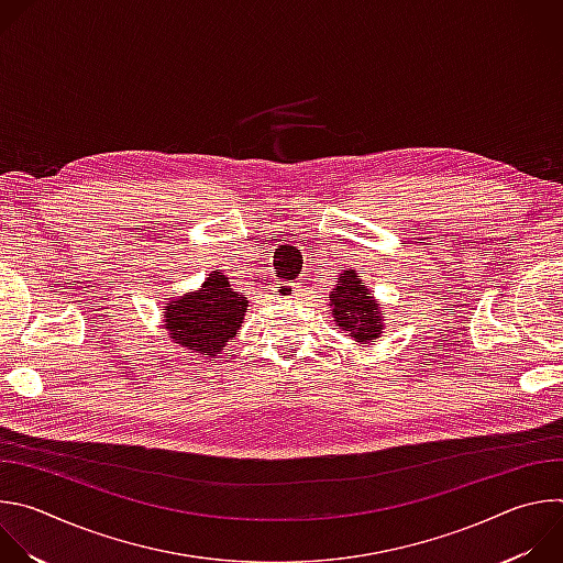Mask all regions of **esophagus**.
Masks as SVG:
<instances>
[{
	"mask_svg": "<svg viewBox=\"0 0 563 563\" xmlns=\"http://www.w3.org/2000/svg\"><path fill=\"white\" fill-rule=\"evenodd\" d=\"M274 291H276V298L289 300V298H296V296H298V285H296V283H278Z\"/></svg>",
	"mask_w": 563,
	"mask_h": 563,
	"instance_id": "obj_1",
	"label": "esophagus"
}]
</instances>
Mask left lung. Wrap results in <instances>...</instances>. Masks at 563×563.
I'll return each mask as SVG.
<instances>
[{
	"label": "left lung",
	"mask_w": 563,
	"mask_h": 563,
	"mask_svg": "<svg viewBox=\"0 0 563 563\" xmlns=\"http://www.w3.org/2000/svg\"><path fill=\"white\" fill-rule=\"evenodd\" d=\"M330 311L336 320V330L352 336L358 345L376 343L387 328L378 298L365 287L356 269H347L336 278L330 291Z\"/></svg>",
	"instance_id": "left-lung-1"
}]
</instances>
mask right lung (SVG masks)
I'll use <instances>...</instances> for the list:
<instances>
[{
    "mask_svg": "<svg viewBox=\"0 0 563 563\" xmlns=\"http://www.w3.org/2000/svg\"><path fill=\"white\" fill-rule=\"evenodd\" d=\"M250 300L233 291L229 278L216 269L205 283L178 298H167L163 330L180 347L202 358H216L245 323Z\"/></svg>",
    "mask_w": 563,
    "mask_h": 563,
    "instance_id": "obj_1",
    "label": "right lung"
}]
</instances>
